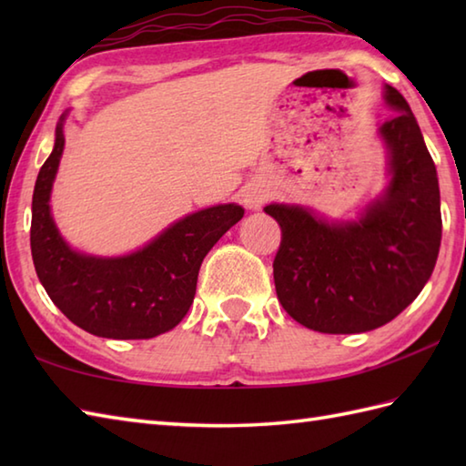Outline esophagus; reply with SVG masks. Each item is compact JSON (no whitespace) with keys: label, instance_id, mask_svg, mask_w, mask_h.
Returning a JSON list of instances; mask_svg holds the SVG:
<instances>
[{"label":"esophagus","instance_id":"obj_1","mask_svg":"<svg viewBox=\"0 0 466 466\" xmlns=\"http://www.w3.org/2000/svg\"><path fill=\"white\" fill-rule=\"evenodd\" d=\"M242 204L248 208V210H258L262 208V204L266 202V198H268V190L262 184H248L242 187Z\"/></svg>","mask_w":466,"mask_h":466}]
</instances>
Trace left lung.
I'll list each match as a JSON object with an SVG mask.
<instances>
[{"instance_id": "left-lung-1", "label": "left lung", "mask_w": 466, "mask_h": 466, "mask_svg": "<svg viewBox=\"0 0 466 466\" xmlns=\"http://www.w3.org/2000/svg\"><path fill=\"white\" fill-rule=\"evenodd\" d=\"M384 100L394 112L379 130L390 182L359 220L326 222L302 206L264 208L282 230L272 264L276 294L296 322L316 332L356 334L390 322L437 264V167L402 94L384 86Z\"/></svg>"}]
</instances>
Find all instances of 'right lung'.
I'll list each match as a JSON object with an SVG mask.
<instances>
[{"label": "right lung", "mask_w": 466, "mask_h": 466, "mask_svg": "<svg viewBox=\"0 0 466 466\" xmlns=\"http://www.w3.org/2000/svg\"><path fill=\"white\" fill-rule=\"evenodd\" d=\"M64 117L34 187L29 242L39 282L57 309L90 334L140 340L172 330L194 302L204 256L242 220V206L220 204L194 212L127 256L97 258L76 252L59 236L49 212L66 142Z\"/></svg>", "instance_id": "1"}]
</instances>
